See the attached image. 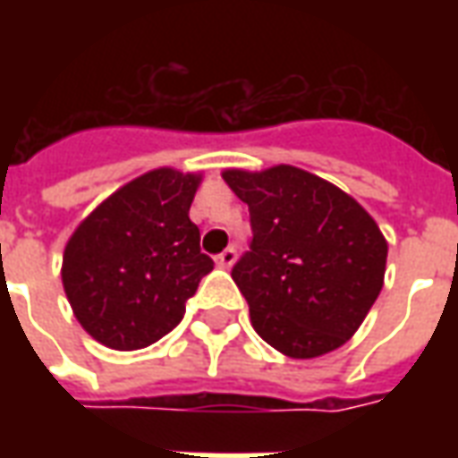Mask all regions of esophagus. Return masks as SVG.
Wrapping results in <instances>:
<instances>
[{"label": "esophagus", "mask_w": 458, "mask_h": 458, "mask_svg": "<svg viewBox=\"0 0 458 458\" xmlns=\"http://www.w3.org/2000/svg\"><path fill=\"white\" fill-rule=\"evenodd\" d=\"M235 259H238V252H235V248H228V250H223L218 258H216V265H218L220 269H230L233 265H235Z\"/></svg>", "instance_id": "34e87169"}]
</instances>
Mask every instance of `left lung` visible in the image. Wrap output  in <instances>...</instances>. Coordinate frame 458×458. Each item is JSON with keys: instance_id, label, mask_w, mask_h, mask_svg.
I'll return each mask as SVG.
<instances>
[{"instance_id": "obj_1", "label": "left lung", "mask_w": 458, "mask_h": 458, "mask_svg": "<svg viewBox=\"0 0 458 458\" xmlns=\"http://www.w3.org/2000/svg\"><path fill=\"white\" fill-rule=\"evenodd\" d=\"M248 203L252 242L233 267L250 321L289 358H318L353 336L385 282L387 240L345 191L289 164L225 169Z\"/></svg>"}]
</instances>
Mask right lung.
Returning <instances> with one entry per match:
<instances>
[{
  "label": "right lung",
  "instance_id": "obj_1",
  "mask_svg": "<svg viewBox=\"0 0 458 458\" xmlns=\"http://www.w3.org/2000/svg\"><path fill=\"white\" fill-rule=\"evenodd\" d=\"M203 174L151 169L81 220L64 250L65 297L78 324L113 351H137L176 328L213 259L189 210Z\"/></svg>",
  "mask_w": 458,
  "mask_h": 458
}]
</instances>
